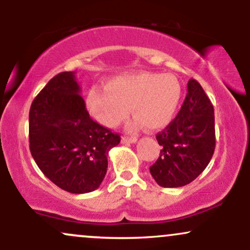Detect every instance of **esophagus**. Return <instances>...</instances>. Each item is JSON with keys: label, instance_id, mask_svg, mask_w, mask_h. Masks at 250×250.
Returning <instances> with one entry per match:
<instances>
[{"label": "esophagus", "instance_id": "34e87169", "mask_svg": "<svg viewBox=\"0 0 250 250\" xmlns=\"http://www.w3.org/2000/svg\"><path fill=\"white\" fill-rule=\"evenodd\" d=\"M122 142H123V143H136V142H137V137L123 136V137H122Z\"/></svg>", "mask_w": 250, "mask_h": 250}]
</instances>
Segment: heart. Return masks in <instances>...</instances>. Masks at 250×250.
I'll return each instance as SVG.
<instances>
[{"label":"heart","mask_w":250,"mask_h":250,"mask_svg":"<svg viewBox=\"0 0 250 250\" xmlns=\"http://www.w3.org/2000/svg\"><path fill=\"white\" fill-rule=\"evenodd\" d=\"M181 97L182 87L176 77L143 71L117 76L107 83L105 89H90L87 108L97 122L108 128L121 123L131 108L136 119L129 129L143 123L147 129L156 130L171 122Z\"/></svg>","instance_id":"obj_1"}]
</instances>
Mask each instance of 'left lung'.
<instances>
[{
	"label": "left lung",
	"mask_w": 250,
	"mask_h": 250,
	"mask_svg": "<svg viewBox=\"0 0 250 250\" xmlns=\"http://www.w3.org/2000/svg\"><path fill=\"white\" fill-rule=\"evenodd\" d=\"M187 96L179 114L156 135L161 146L150 174L165 188L193 182L210 162L215 150L214 107L196 80H189Z\"/></svg>",
	"instance_id": "1"
}]
</instances>
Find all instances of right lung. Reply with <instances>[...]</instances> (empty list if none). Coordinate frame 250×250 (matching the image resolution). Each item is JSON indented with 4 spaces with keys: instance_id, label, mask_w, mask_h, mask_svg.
<instances>
[{
    "instance_id": "add662e5",
    "label": "right lung",
    "mask_w": 250,
    "mask_h": 250,
    "mask_svg": "<svg viewBox=\"0 0 250 250\" xmlns=\"http://www.w3.org/2000/svg\"><path fill=\"white\" fill-rule=\"evenodd\" d=\"M120 141L119 134L91 120L75 71L54 76L31 103L30 153L42 173L63 190L84 194L99 188L109 150Z\"/></svg>"
}]
</instances>
